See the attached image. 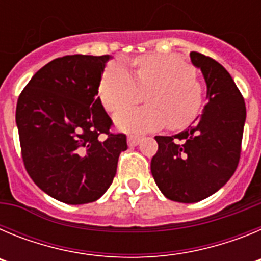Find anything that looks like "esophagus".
Instances as JSON below:
<instances>
[{
    "label": "esophagus",
    "mask_w": 261,
    "mask_h": 261,
    "mask_svg": "<svg viewBox=\"0 0 261 261\" xmlns=\"http://www.w3.org/2000/svg\"><path fill=\"white\" fill-rule=\"evenodd\" d=\"M140 141H141V137H138V136H128L129 146H137Z\"/></svg>",
    "instance_id": "esophagus-1"
}]
</instances>
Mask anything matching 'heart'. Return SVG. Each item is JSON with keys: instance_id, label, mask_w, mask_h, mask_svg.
I'll return each instance as SVG.
<instances>
[{"instance_id": "obj_1", "label": "heart", "mask_w": 261, "mask_h": 261, "mask_svg": "<svg viewBox=\"0 0 261 261\" xmlns=\"http://www.w3.org/2000/svg\"><path fill=\"white\" fill-rule=\"evenodd\" d=\"M133 75L121 65H111L99 85L106 110L117 114L142 100L147 106L116 116L124 130L146 132L163 128L177 130L190 125L202 106V86L193 69L176 55L149 53L135 60Z\"/></svg>"}]
</instances>
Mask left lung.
I'll use <instances>...</instances> for the list:
<instances>
[{"label": "left lung", "instance_id": "obj_1", "mask_svg": "<svg viewBox=\"0 0 261 261\" xmlns=\"http://www.w3.org/2000/svg\"><path fill=\"white\" fill-rule=\"evenodd\" d=\"M201 69L208 103L192 125L175 136H155L151 174L172 201L197 202L222 188L238 167L246 105L231 75L216 60L191 52Z\"/></svg>", "mask_w": 261, "mask_h": 261}]
</instances>
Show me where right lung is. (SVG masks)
I'll use <instances>...</instances> for the list:
<instances>
[{"label":"right lung","instance_id":"1","mask_svg":"<svg viewBox=\"0 0 261 261\" xmlns=\"http://www.w3.org/2000/svg\"><path fill=\"white\" fill-rule=\"evenodd\" d=\"M111 56L71 55L34 74L18 98L15 121L22 158L34 183L70 205L96 201L116 175L126 136L112 120L98 89Z\"/></svg>","mask_w":261,"mask_h":261}]
</instances>
